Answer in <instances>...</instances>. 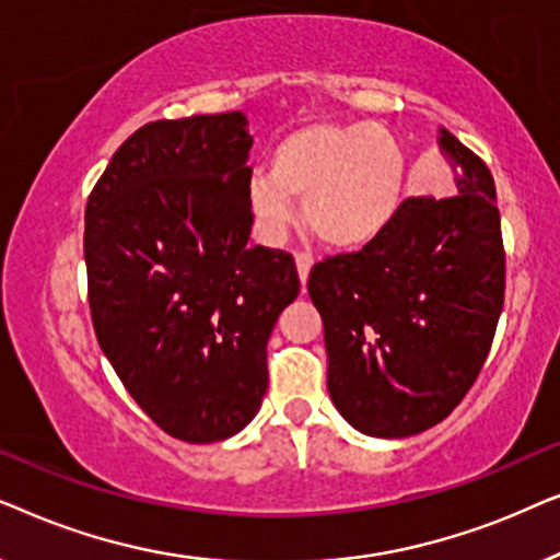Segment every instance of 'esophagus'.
Returning a JSON list of instances; mask_svg holds the SVG:
<instances>
[{
	"label": "esophagus",
	"mask_w": 560,
	"mask_h": 560,
	"mask_svg": "<svg viewBox=\"0 0 560 560\" xmlns=\"http://www.w3.org/2000/svg\"><path fill=\"white\" fill-rule=\"evenodd\" d=\"M311 267H313V255H308V252H298V255H295V270H298V278H301V285L308 282Z\"/></svg>",
	"instance_id": "obj_1"
}]
</instances>
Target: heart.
Returning a JSON list of instances; mask_svg holds the SVG:
<instances>
[{
	"instance_id": "1",
	"label": "heart",
	"mask_w": 560,
	"mask_h": 560,
	"mask_svg": "<svg viewBox=\"0 0 560 560\" xmlns=\"http://www.w3.org/2000/svg\"><path fill=\"white\" fill-rule=\"evenodd\" d=\"M408 196V158L387 127L372 121H311L282 137L270 175L257 173L247 203L257 234L278 244L293 224V198L303 221L326 247L359 252L380 242Z\"/></svg>"
}]
</instances>
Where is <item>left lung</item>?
Masks as SVG:
<instances>
[{
	"instance_id": "left-lung-1",
	"label": "left lung",
	"mask_w": 560,
	"mask_h": 560,
	"mask_svg": "<svg viewBox=\"0 0 560 560\" xmlns=\"http://www.w3.org/2000/svg\"><path fill=\"white\" fill-rule=\"evenodd\" d=\"M456 194L412 196L393 229L311 270L324 318L328 395L351 428L408 439L474 385L504 303L500 209L489 167L439 127Z\"/></svg>"
}]
</instances>
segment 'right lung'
I'll list each match as a JSON object with an SVG mask.
<instances>
[{
	"label": "right lung",
	"instance_id": "1",
	"mask_svg": "<svg viewBox=\"0 0 560 560\" xmlns=\"http://www.w3.org/2000/svg\"><path fill=\"white\" fill-rule=\"evenodd\" d=\"M242 112L152 121L86 203L94 331L121 385L173 439L240 433L267 393V339L295 301L293 257L252 247Z\"/></svg>",
	"mask_w": 560,
	"mask_h": 560
}]
</instances>
